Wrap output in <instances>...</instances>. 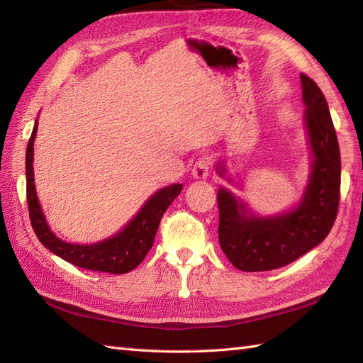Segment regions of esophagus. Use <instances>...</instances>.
Returning <instances> with one entry per match:
<instances>
[{
	"label": "esophagus",
	"mask_w": 363,
	"mask_h": 363,
	"mask_svg": "<svg viewBox=\"0 0 363 363\" xmlns=\"http://www.w3.org/2000/svg\"><path fill=\"white\" fill-rule=\"evenodd\" d=\"M209 172H211V159L207 156L198 157L194 168H191V174H194L195 179H206V177L209 176Z\"/></svg>",
	"instance_id": "34e87169"
}]
</instances>
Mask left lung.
I'll return each mask as SVG.
<instances>
[{
  "label": "left lung",
  "mask_w": 363,
  "mask_h": 363,
  "mask_svg": "<svg viewBox=\"0 0 363 363\" xmlns=\"http://www.w3.org/2000/svg\"><path fill=\"white\" fill-rule=\"evenodd\" d=\"M306 126L313 152L312 173L301 203L274 217H254L229 190H218V240L242 272H269L289 265L321 243L334 226L340 201V148L325 95L301 73ZM220 176L225 167L218 168Z\"/></svg>",
  "instance_id": "obj_1"
}]
</instances>
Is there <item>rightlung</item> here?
Instances as JSON below:
<instances>
[{
	"mask_svg": "<svg viewBox=\"0 0 363 363\" xmlns=\"http://www.w3.org/2000/svg\"><path fill=\"white\" fill-rule=\"evenodd\" d=\"M35 133L37 121L26 148V199L30 225L38 240L60 259L79 268L94 269V272L123 274L140 265L151 250L162 215L173 203V199L181 194L182 184H173L156 191L145 203L142 211L117 235L94 245L67 243L51 233L46 225L42 207L38 204L33 168Z\"/></svg>",
	"mask_w": 363,
	"mask_h": 363,
	"instance_id": "add662e5",
	"label": "right lung"
}]
</instances>
